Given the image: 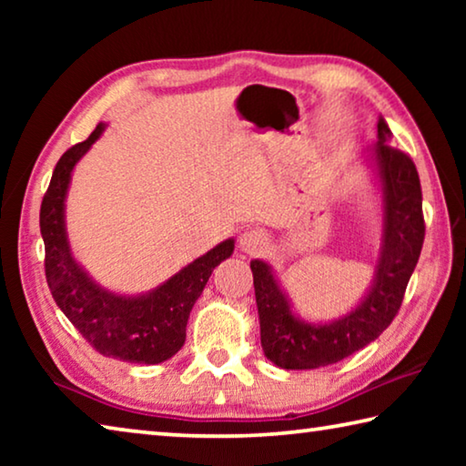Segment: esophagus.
Returning a JSON list of instances; mask_svg holds the SVG:
<instances>
[{
    "label": "esophagus",
    "instance_id": "1",
    "mask_svg": "<svg viewBox=\"0 0 466 466\" xmlns=\"http://www.w3.org/2000/svg\"><path fill=\"white\" fill-rule=\"evenodd\" d=\"M238 244L247 255H257V252H263L267 248L269 238H267V234L263 230H258V228H250V230H244L240 234Z\"/></svg>",
    "mask_w": 466,
    "mask_h": 466
}]
</instances>
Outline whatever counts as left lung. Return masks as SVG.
Returning a JSON list of instances; mask_svg holds the SVG:
<instances>
[{
    "label": "left lung",
    "mask_w": 466,
    "mask_h": 466,
    "mask_svg": "<svg viewBox=\"0 0 466 466\" xmlns=\"http://www.w3.org/2000/svg\"><path fill=\"white\" fill-rule=\"evenodd\" d=\"M390 129L378 119L372 157L382 187L384 226L372 288L356 310L329 325L299 320L289 309L271 267L250 261L261 345L267 360L283 370H314L345 360L380 337L403 304L411 273L420 261L425 222L420 175L411 157L389 144Z\"/></svg>",
    "instance_id": "left-lung-1"
}]
</instances>
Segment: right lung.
<instances>
[{"instance_id":"obj_1","label":"right lung","mask_w":466,"mask_h":466,"mask_svg":"<svg viewBox=\"0 0 466 466\" xmlns=\"http://www.w3.org/2000/svg\"><path fill=\"white\" fill-rule=\"evenodd\" d=\"M102 131L105 123H98L88 139L59 157L43 197L41 234L46 283L61 312L102 356L131 364H160L183 347L193 304L211 271L232 255L234 240L219 242L144 296H116L96 286L72 257L63 211L72 170Z\"/></svg>"}]
</instances>
